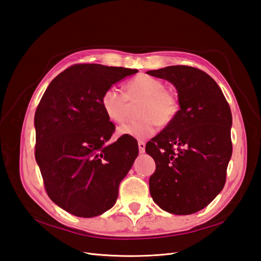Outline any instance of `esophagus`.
<instances>
[{
	"label": "esophagus",
	"instance_id": "esophagus-1",
	"mask_svg": "<svg viewBox=\"0 0 261 261\" xmlns=\"http://www.w3.org/2000/svg\"><path fill=\"white\" fill-rule=\"evenodd\" d=\"M138 148H139V152H140V153H144V152H145L146 144L144 143V141H139V143H138Z\"/></svg>",
	"mask_w": 261,
	"mask_h": 261
}]
</instances>
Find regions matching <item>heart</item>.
<instances>
[{"instance_id":"1","label":"heart","mask_w":261,"mask_h":261,"mask_svg":"<svg viewBox=\"0 0 261 261\" xmlns=\"http://www.w3.org/2000/svg\"><path fill=\"white\" fill-rule=\"evenodd\" d=\"M130 102L141 101L138 115L141 118L122 124L117 128L120 136L147 139L153 136L158 123L168 125L177 113V100L165 90L164 84L150 76H139L127 84L126 93L117 87H109L102 93L100 103L105 114L112 122L124 121Z\"/></svg>"}]
</instances>
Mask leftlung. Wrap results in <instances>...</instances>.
Segmentation results:
<instances>
[{
	"mask_svg": "<svg viewBox=\"0 0 261 261\" xmlns=\"http://www.w3.org/2000/svg\"><path fill=\"white\" fill-rule=\"evenodd\" d=\"M147 74L174 85L179 110L146 145L155 171L150 195L164 211L186 216L207 207L222 191L232 155L230 106L201 69L176 65Z\"/></svg>",
	"mask_w": 261,
	"mask_h": 261,
	"instance_id": "left-lung-1",
	"label": "left lung"
}]
</instances>
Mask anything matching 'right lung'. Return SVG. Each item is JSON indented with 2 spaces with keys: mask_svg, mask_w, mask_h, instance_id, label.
<instances>
[{
  "mask_svg": "<svg viewBox=\"0 0 261 261\" xmlns=\"http://www.w3.org/2000/svg\"><path fill=\"white\" fill-rule=\"evenodd\" d=\"M137 69L76 64L50 83L35 114V156L45 191L59 207L92 218L111 209L118 186L138 155L135 138L115 130L101 108L102 93Z\"/></svg>",
  "mask_w": 261,
  "mask_h": 261,
  "instance_id": "right-lung-1",
  "label": "right lung"
}]
</instances>
